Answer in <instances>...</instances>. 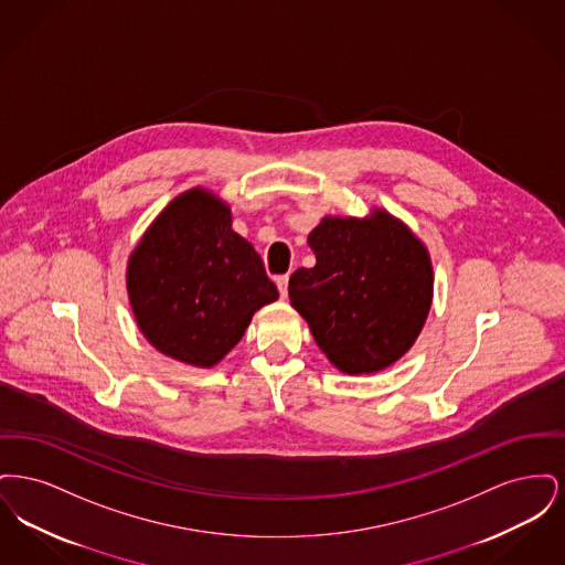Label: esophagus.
<instances>
[{
	"instance_id": "obj_1",
	"label": "esophagus",
	"mask_w": 565,
	"mask_h": 565,
	"mask_svg": "<svg viewBox=\"0 0 565 565\" xmlns=\"http://www.w3.org/2000/svg\"><path fill=\"white\" fill-rule=\"evenodd\" d=\"M288 275H277L275 277V284H277V290H279V295L284 296L286 298V295H288Z\"/></svg>"
}]
</instances>
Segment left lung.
<instances>
[{
    "label": "left lung",
    "instance_id": "1",
    "mask_svg": "<svg viewBox=\"0 0 565 565\" xmlns=\"http://www.w3.org/2000/svg\"><path fill=\"white\" fill-rule=\"evenodd\" d=\"M316 267L290 277L288 295L326 358L345 375L398 362L430 313L434 273L424 242L396 215H323L309 233Z\"/></svg>",
    "mask_w": 565,
    "mask_h": 565
}]
</instances>
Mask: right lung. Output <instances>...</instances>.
<instances>
[{"label":"right lung","mask_w":565,"mask_h":565,"mask_svg":"<svg viewBox=\"0 0 565 565\" xmlns=\"http://www.w3.org/2000/svg\"><path fill=\"white\" fill-rule=\"evenodd\" d=\"M135 322L162 355L212 369L252 316L279 298L254 245L212 190L178 194L146 228L127 263Z\"/></svg>","instance_id":"1"}]
</instances>
